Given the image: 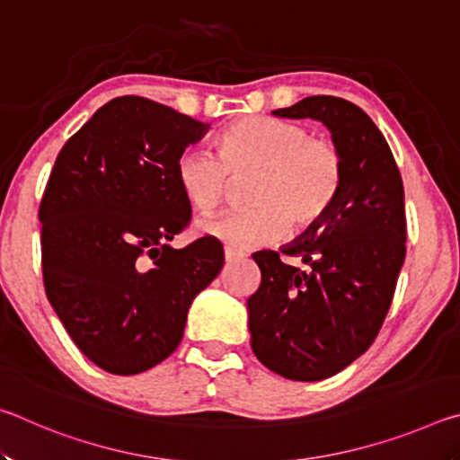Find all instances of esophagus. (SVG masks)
<instances>
[{"label":"esophagus","mask_w":460,"mask_h":460,"mask_svg":"<svg viewBox=\"0 0 460 460\" xmlns=\"http://www.w3.org/2000/svg\"><path fill=\"white\" fill-rule=\"evenodd\" d=\"M243 258H245V253L235 252V249H231V247H225V261H227V263L239 261V260H243Z\"/></svg>","instance_id":"obj_1"}]
</instances>
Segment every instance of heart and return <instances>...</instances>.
I'll list each match as a JSON object with an SVG mask.
<instances>
[{"label":"heart","instance_id":"heart-1","mask_svg":"<svg viewBox=\"0 0 460 460\" xmlns=\"http://www.w3.org/2000/svg\"><path fill=\"white\" fill-rule=\"evenodd\" d=\"M217 158L184 152L176 181L184 199L211 215L231 197L233 182H249L247 208L205 221L202 233L237 252L266 247L284 235H300L321 223L337 200L345 162L339 146L316 137L300 123L245 115L215 137Z\"/></svg>","mask_w":460,"mask_h":460}]
</instances>
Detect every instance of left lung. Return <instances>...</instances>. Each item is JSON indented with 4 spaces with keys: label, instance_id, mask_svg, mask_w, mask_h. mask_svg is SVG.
<instances>
[{
    "label": "left lung",
    "instance_id": "1",
    "mask_svg": "<svg viewBox=\"0 0 460 460\" xmlns=\"http://www.w3.org/2000/svg\"><path fill=\"white\" fill-rule=\"evenodd\" d=\"M271 113L323 121L345 162L329 215L282 247L310 270L253 253L261 284L247 300L255 357L286 379L321 381L367 351L392 306L406 260L403 184L384 134L351 101L314 95Z\"/></svg>",
    "mask_w": 460,
    "mask_h": 460
}]
</instances>
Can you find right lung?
Here are the masks:
<instances>
[{
  "mask_svg": "<svg viewBox=\"0 0 460 460\" xmlns=\"http://www.w3.org/2000/svg\"><path fill=\"white\" fill-rule=\"evenodd\" d=\"M202 123L146 97H115L62 146L40 200L42 278L75 345L115 376L181 345L194 296L219 276L223 245H168L190 223L176 160Z\"/></svg>",
  "mask_w": 460,
  "mask_h": 460,
  "instance_id": "1",
  "label": "right lung"
}]
</instances>
